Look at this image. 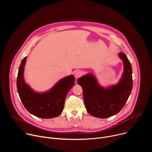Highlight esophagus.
<instances>
[{"label":"esophagus","instance_id":"esophagus-1","mask_svg":"<svg viewBox=\"0 0 152 152\" xmlns=\"http://www.w3.org/2000/svg\"><path fill=\"white\" fill-rule=\"evenodd\" d=\"M83 75V73L82 71H80V70H77L76 73H75V76L76 79L81 77Z\"/></svg>","mask_w":152,"mask_h":152}]
</instances>
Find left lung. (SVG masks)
Returning <instances> with one entry per match:
<instances>
[{
    "label": "left lung",
    "instance_id": "8db88e82",
    "mask_svg": "<svg viewBox=\"0 0 152 152\" xmlns=\"http://www.w3.org/2000/svg\"><path fill=\"white\" fill-rule=\"evenodd\" d=\"M119 56L124 63V72L117 85L104 88L91 74L77 79V83L82 88L86 111L92 116L106 118L117 114L131 93L133 86L131 64L124 53L120 52Z\"/></svg>",
    "mask_w": 152,
    "mask_h": 152
}]
</instances>
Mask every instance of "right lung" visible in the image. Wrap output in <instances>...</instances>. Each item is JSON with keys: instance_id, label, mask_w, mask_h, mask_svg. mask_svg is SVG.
<instances>
[{"instance_id": "1", "label": "right lung", "mask_w": 152, "mask_h": 152, "mask_svg": "<svg viewBox=\"0 0 152 152\" xmlns=\"http://www.w3.org/2000/svg\"><path fill=\"white\" fill-rule=\"evenodd\" d=\"M26 59L25 57L21 61L17 79V91L21 102L27 111L36 117L52 118L59 115L64 109L66 96L75 85L74 76L70 75L61 79L48 92L35 93L24 80Z\"/></svg>"}]
</instances>
